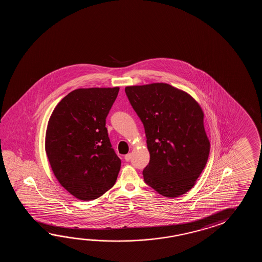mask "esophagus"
<instances>
[{
  "mask_svg": "<svg viewBox=\"0 0 262 262\" xmlns=\"http://www.w3.org/2000/svg\"><path fill=\"white\" fill-rule=\"evenodd\" d=\"M131 157H132V155L131 154H127V155L124 156V160L125 161H129L131 159Z\"/></svg>",
  "mask_w": 262,
  "mask_h": 262,
  "instance_id": "1",
  "label": "esophagus"
}]
</instances>
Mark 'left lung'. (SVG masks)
Masks as SVG:
<instances>
[{
    "label": "left lung",
    "instance_id": "left-lung-1",
    "mask_svg": "<svg viewBox=\"0 0 262 262\" xmlns=\"http://www.w3.org/2000/svg\"><path fill=\"white\" fill-rule=\"evenodd\" d=\"M125 94L144 125L150 152L145 183L167 198L184 195L195 185L210 154L200 104L167 83L127 86Z\"/></svg>",
    "mask_w": 262,
    "mask_h": 262
}]
</instances>
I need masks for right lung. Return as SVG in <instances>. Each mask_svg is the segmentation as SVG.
I'll return each mask as SVG.
<instances>
[{"mask_svg": "<svg viewBox=\"0 0 262 262\" xmlns=\"http://www.w3.org/2000/svg\"><path fill=\"white\" fill-rule=\"evenodd\" d=\"M119 87L74 90L50 115L45 149L61 186L80 201H93L117 180L121 159L112 149L106 118Z\"/></svg>", "mask_w": 262, "mask_h": 262, "instance_id": "1", "label": "right lung"}]
</instances>
